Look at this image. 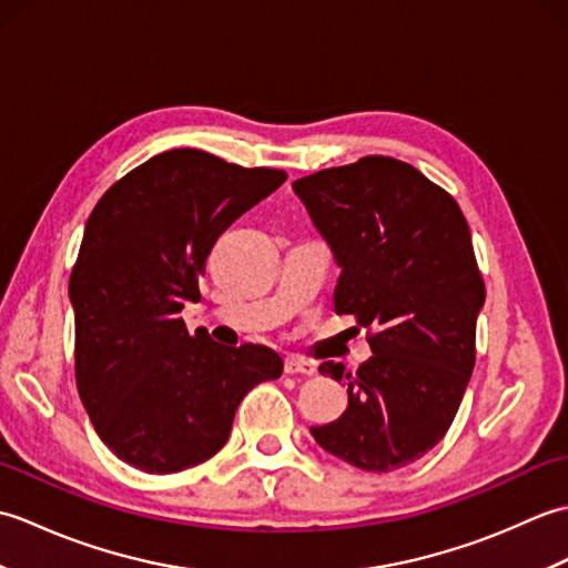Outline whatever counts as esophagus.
I'll use <instances>...</instances> for the list:
<instances>
[{"mask_svg":"<svg viewBox=\"0 0 568 568\" xmlns=\"http://www.w3.org/2000/svg\"><path fill=\"white\" fill-rule=\"evenodd\" d=\"M285 373H291V376H295V373H303V376H315L317 364H315V361L303 358V356H287L285 358Z\"/></svg>","mask_w":568,"mask_h":568,"instance_id":"obj_1","label":"esophagus"}]
</instances>
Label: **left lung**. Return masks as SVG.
Returning a JSON list of instances; mask_svg holds the SVG:
<instances>
[{
	"mask_svg": "<svg viewBox=\"0 0 568 568\" xmlns=\"http://www.w3.org/2000/svg\"><path fill=\"white\" fill-rule=\"evenodd\" d=\"M339 265L336 315H354L373 356L344 381L339 419L312 427L324 452L385 474L425 456L452 427L476 361L486 285L456 200L417 168L385 155L293 183Z\"/></svg>",
	"mask_w": 568,
	"mask_h": 568,
	"instance_id": "1",
	"label": "left lung"
}]
</instances>
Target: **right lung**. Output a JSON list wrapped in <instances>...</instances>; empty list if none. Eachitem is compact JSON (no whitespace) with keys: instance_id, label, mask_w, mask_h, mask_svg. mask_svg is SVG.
I'll return each mask as SVG.
<instances>
[{"instance_id":"obj_1","label":"right lung","mask_w":568,"mask_h":568,"mask_svg":"<svg viewBox=\"0 0 568 568\" xmlns=\"http://www.w3.org/2000/svg\"><path fill=\"white\" fill-rule=\"evenodd\" d=\"M197 149L153 155L104 192L70 273L75 381L129 466L175 474L222 449L244 395L283 373L268 346H220L180 320L214 241L285 183Z\"/></svg>"}]
</instances>
